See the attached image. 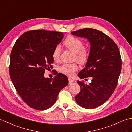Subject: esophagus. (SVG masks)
<instances>
[{
  "label": "esophagus",
  "mask_w": 132,
  "mask_h": 132,
  "mask_svg": "<svg viewBox=\"0 0 132 132\" xmlns=\"http://www.w3.org/2000/svg\"><path fill=\"white\" fill-rule=\"evenodd\" d=\"M68 80H69V85H71V84H72L74 82V80L72 79L71 78H70V77L68 78Z\"/></svg>",
  "instance_id": "esophagus-1"
}]
</instances>
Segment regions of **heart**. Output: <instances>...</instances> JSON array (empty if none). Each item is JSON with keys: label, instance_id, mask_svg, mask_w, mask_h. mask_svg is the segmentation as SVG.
<instances>
[{"label": "heart", "instance_id": "heart-1", "mask_svg": "<svg viewBox=\"0 0 132 132\" xmlns=\"http://www.w3.org/2000/svg\"><path fill=\"white\" fill-rule=\"evenodd\" d=\"M64 45L67 48L74 52L73 60L77 61L80 63L83 64L88 60L89 57V49L84 46L85 43L82 40L72 36H70L66 39ZM62 49L60 45L56 46L52 53V58L54 61H58L60 60ZM78 69L77 62L72 63H63L59 67V71L61 73L69 76H72L74 74Z\"/></svg>", "mask_w": 132, "mask_h": 132}]
</instances>
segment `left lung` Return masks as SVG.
<instances>
[{
  "label": "left lung",
  "mask_w": 132,
  "mask_h": 132,
  "mask_svg": "<svg viewBox=\"0 0 132 132\" xmlns=\"http://www.w3.org/2000/svg\"><path fill=\"white\" fill-rule=\"evenodd\" d=\"M71 33L87 38L91 44L87 62L78 75L82 79L87 77L92 79L88 85L77 81L81 90L75 99L83 108H96L104 103L116 88L122 64L119 47L113 40L97 29L83 28Z\"/></svg>",
  "instance_id": "8db88e82"
}]
</instances>
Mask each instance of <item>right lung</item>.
Instances as JSON below:
<instances>
[{"mask_svg":"<svg viewBox=\"0 0 132 132\" xmlns=\"http://www.w3.org/2000/svg\"><path fill=\"white\" fill-rule=\"evenodd\" d=\"M63 36L62 32L44 29L30 30L18 38L11 51V79L19 96L33 109L51 107L59 92L69 83L62 74H56L53 79L44 76L45 70L53 68L52 53Z\"/></svg>","mask_w":132,"mask_h":132,"instance_id":"1","label":"right lung"}]
</instances>
